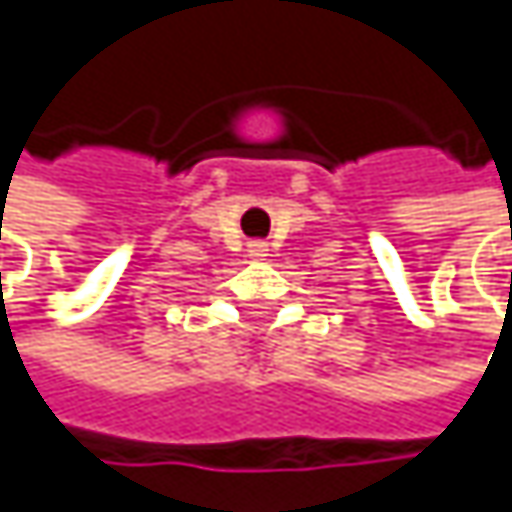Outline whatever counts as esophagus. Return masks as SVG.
<instances>
[{
	"instance_id": "34e87169",
	"label": "esophagus",
	"mask_w": 512,
	"mask_h": 512,
	"mask_svg": "<svg viewBox=\"0 0 512 512\" xmlns=\"http://www.w3.org/2000/svg\"><path fill=\"white\" fill-rule=\"evenodd\" d=\"M249 257H252V260H263V257H266V246H263V243H252V246H249Z\"/></svg>"
}]
</instances>
